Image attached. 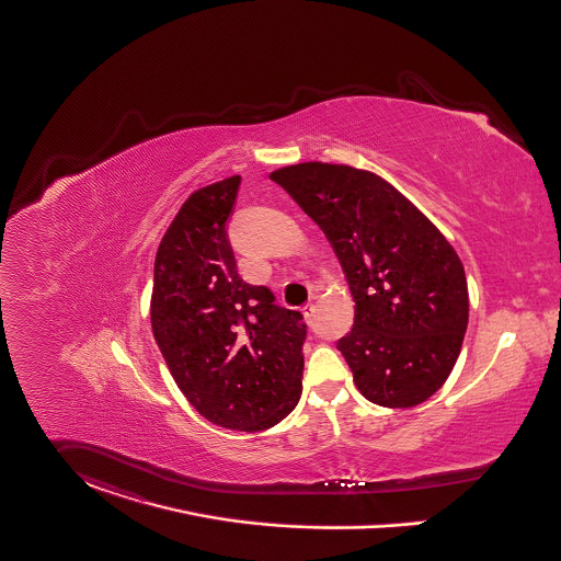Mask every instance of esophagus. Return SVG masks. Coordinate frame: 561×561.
<instances>
[{
    "label": "esophagus",
    "mask_w": 561,
    "mask_h": 561,
    "mask_svg": "<svg viewBox=\"0 0 561 561\" xmlns=\"http://www.w3.org/2000/svg\"><path fill=\"white\" fill-rule=\"evenodd\" d=\"M301 312H304V319L310 323V321H312V312H314V304H306V306L301 308Z\"/></svg>",
    "instance_id": "obj_1"
}]
</instances>
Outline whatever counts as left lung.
I'll return each instance as SVG.
<instances>
[{
  "label": "left lung",
  "mask_w": 561,
  "mask_h": 561,
  "mask_svg": "<svg viewBox=\"0 0 561 561\" xmlns=\"http://www.w3.org/2000/svg\"><path fill=\"white\" fill-rule=\"evenodd\" d=\"M323 229L355 299L337 340L362 396L412 409L453 370L468 328L461 260L440 229L378 174L306 161L270 174Z\"/></svg>",
  "instance_id": "1"
}]
</instances>
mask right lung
<instances>
[{"label":"right lung","mask_w":561,"mask_h":561,"mask_svg":"<svg viewBox=\"0 0 561 561\" xmlns=\"http://www.w3.org/2000/svg\"><path fill=\"white\" fill-rule=\"evenodd\" d=\"M240 176L188 195L154 257L150 325L188 404L215 425L263 432L301 396L306 323L238 274L225 224Z\"/></svg>","instance_id":"add662e5"}]
</instances>
